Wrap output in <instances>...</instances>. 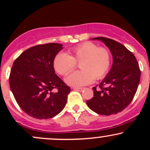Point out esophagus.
<instances>
[{"mask_svg": "<svg viewBox=\"0 0 150 150\" xmlns=\"http://www.w3.org/2000/svg\"><path fill=\"white\" fill-rule=\"evenodd\" d=\"M73 89L74 90H77V91H82L84 89L83 87H73Z\"/></svg>", "mask_w": 150, "mask_h": 150, "instance_id": "esophagus-1", "label": "esophagus"}]
</instances>
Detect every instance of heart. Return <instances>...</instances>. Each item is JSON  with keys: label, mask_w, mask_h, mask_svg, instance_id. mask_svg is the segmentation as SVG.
<instances>
[{"label": "heart", "mask_w": 150, "mask_h": 150, "mask_svg": "<svg viewBox=\"0 0 150 150\" xmlns=\"http://www.w3.org/2000/svg\"><path fill=\"white\" fill-rule=\"evenodd\" d=\"M70 56L60 53L53 61L56 71L66 75L80 63L81 70L70 74L65 82L72 87H81L92 83L94 79L99 80L105 76L111 65V55L107 49L98 47L92 42L79 44L70 50Z\"/></svg>", "instance_id": "1"}]
</instances>
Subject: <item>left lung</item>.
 Masks as SVG:
<instances>
[{"mask_svg": "<svg viewBox=\"0 0 150 150\" xmlns=\"http://www.w3.org/2000/svg\"><path fill=\"white\" fill-rule=\"evenodd\" d=\"M92 40L104 43L112 54L113 64L99 84L100 89L93 87L94 97L86 102L98 114H116L130 104L137 92L141 74L138 63L133 53L118 42L106 37L92 38Z\"/></svg>", "mask_w": 150, "mask_h": 150, "instance_id": "left-lung-1", "label": "left lung"}]
</instances>
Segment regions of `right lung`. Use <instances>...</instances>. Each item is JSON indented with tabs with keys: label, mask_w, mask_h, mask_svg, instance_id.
<instances>
[{
	"label": "right lung",
	"mask_w": 150,
	"mask_h": 150,
	"mask_svg": "<svg viewBox=\"0 0 150 150\" xmlns=\"http://www.w3.org/2000/svg\"><path fill=\"white\" fill-rule=\"evenodd\" d=\"M63 49L61 44L37 45L13 63L10 89L20 107L38 119L51 118L64 108L70 88L55 73L53 61ZM55 88L57 92H53Z\"/></svg>",
	"instance_id": "obj_1"
}]
</instances>
